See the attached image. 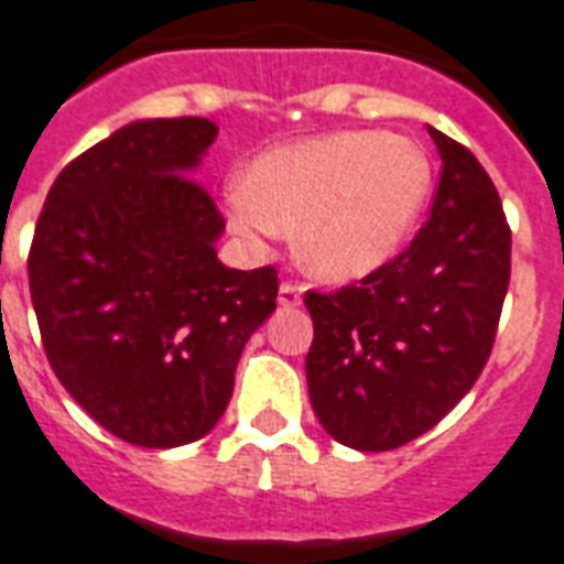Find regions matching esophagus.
Listing matches in <instances>:
<instances>
[{"label": "esophagus", "mask_w": 564, "mask_h": 564, "mask_svg": "<svg viewBox=\"0 0 564 564\" xmlns=\"http://www.w3.org/2000/svg\"><path fill=\"white\" fill-rule=\"evenodd\" d=\"M301 286H297V283H292V281H286V283H281V290H278V304L283 306V310H292V306H297L301 304Z\"/></svg>", "instance_id": "obj_1"}]
</instances>
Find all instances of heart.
Instances as JSON below:
<instances>
[{
  "label": "heart",
  "mask_w": 564,
  "mask_h": 564,
  "mask_svg": "<svg viewBox=\"0 0 564 564\" xmlns=\"http://www.w3.org/2000/svg\"><path fill=\"white\" fill-rule=\"evenodd\" d=\"M432 194V159L416 141L338 130L251 159L226 187L237 235L263 246L292 228L301 267L329 283L359 281L400 251Z\"/></svg>",
  "instance_id": "heart-1"
}]
</instances>
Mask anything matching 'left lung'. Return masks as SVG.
Here are the masks:
<instances>
[{
    "label": "left lung",
    "instance_id": "left-lung-1",
    "mask_svg": "<svg viewBox=\"0 0 564 564\" xmlns=\"http://www.w3.org/2000/svg\"><path fill=\"white\" fill-rule=\"evenodd\" d=\"M443 171L411 246L345 290L306 292L310 402L333 441L405 446L464 400L496 341L510 286V226L492 178L429 127Z\"/></svg>",
    "mask_w": 564,
    "mask_h": 564
}]
</instances>
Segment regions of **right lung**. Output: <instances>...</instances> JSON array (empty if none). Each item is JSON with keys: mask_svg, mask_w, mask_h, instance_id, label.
Masks as SVG:
<instances>
[{"mask_svg": "<svg viewBox=\"0 0 564 564\" xmlns=\"http://www.w3.org/2000/svg\"><path fill=\"white\" fill-rule=\"evenodd\" d=\"M214 139L208 118L127 123L59 171L36 219L29 283L48 365L132 446L205 437L274 313L272 267L217 260L226 223L191 178Z\"/></svg>", "mask_w": 564, "mask_h": 564, "instance_id": "right-lung-1", "label": "right lung"}]
</instances>
